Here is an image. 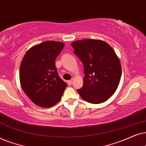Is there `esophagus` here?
<instances>
[{
    "label": "esophagus",
    "instance_id": "obj_1",
    "mask_svg": "<svg viewBox=\"0 0 146 146\" xmlns=\"http://www.w3.org/2000/svg\"><path fill=\"white\" fill-rule=\"evenodd\" d=\"M72 82H73V81H72V80H69V81H67V84L69 85H71L72 84Z\"/></svg>",
    "mask_w": 146,
    "mask_h": 146
}]
</instances>
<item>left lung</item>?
<instances>
[{
	"instance_id": "1",
	"label": "left lung",
	"mask_w": 146,
	"mask_h": 146,
	"mask_svg": "<svg viewBox=\"0 0 146 146\" xmlns=\"http://www.w3.org/2000/svg\"><path fill=\"white\" fill-rule=\"evenodd\" d=\"M71 45L82 62L85 77L77 92L93 104L106 102L115 93L121 75V67L115 51L101 40H76Z\"/></svg>"
}]
</instances>
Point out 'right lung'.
<instances>
[{"instance_id": "obj_1", "label": "right lung", "mask_w": 146, "mask_h": 146, "mask_svg": "<svg viewBox=\"0 0 146 146\" xmlns=\"http://www.w3.org/2000/svg\"><path fill=\"white\" fill-rule=\"evenodd\" d=\"M65 44L44 41L31 47L20 67L22 89L30 100L42 108H50L61 100L67 83L60 78L55 60Z\"/></svg>"}]
</instances>
